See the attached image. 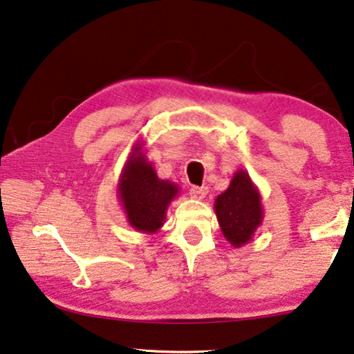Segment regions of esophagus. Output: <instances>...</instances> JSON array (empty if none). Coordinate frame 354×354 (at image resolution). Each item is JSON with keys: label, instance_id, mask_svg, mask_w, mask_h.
<instances>
[{"label": "esophagus", "instance_id": "34e87169", "mask_svg": "<svg viewBox=\"0 0 354 354\" xmlns=\"http://www.w3.org/2000/svg\"><path fill=\"white\" fill-rule=\"evenodd\" d=\"M209 189L207 187H192V189H189V194H192V198L198 199V201H203L205 196H207Z\"/></svg>", "mask_w": 354, "mask_h": 354}]
</instances>
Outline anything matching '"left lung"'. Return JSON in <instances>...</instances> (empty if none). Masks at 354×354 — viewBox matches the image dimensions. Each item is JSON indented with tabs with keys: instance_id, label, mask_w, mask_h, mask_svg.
<instances>
[{
	"instance_id": "left-lung-1",
	"label": "left lung",
	"mask_w": 354,
	"mask_h": 354,
	"mask_svg": "<svg viewBox=\"0 0 354 354\" xmlns=\"http://www.w3.org/2000/svg\"><path fill=\"white\" fill-rule=\"evenodd\" d=\"M214 209L223 236L234 248L252 241L264 218L259 189L243 169L234 172L226 192L216 196Z\"/></svg>"
}]
</instances>
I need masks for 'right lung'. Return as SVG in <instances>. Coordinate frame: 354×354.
<instances>
[{
  "label": "right lung",
  "instance_id": "right-lung-1",
  "mask_svg": "<svg viewBox=\"0 0 354 354\" xmlns=\"http://www.w3.org/2000/svg\"><path fill=\"white\" fill-rule=\"evenodd\" d=\"M117 187L129 226L142 234L161 230L167 207L180 194L177 183L156 176L153 165L145 158L142 140H138L129 151Z\"/></svg>",
  "mask_w": 354,
  "mask_h": 354
}]
</instances>
